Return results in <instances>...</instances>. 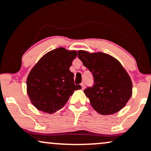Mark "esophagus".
I'll list each match as a JSON object with an SVG mask.
<instances>
[{"instance_id":"obj_1","label":"esophagus","mask_w":151,"mask_h":151,"mask_svg":"<svg viewBox=\"0 0 151 151\" xmlns=\"http://www.w3.org/2000/svg\"><path fill=\"white\" fill-rule=\"evenodd\" d=\"M81 87H82V90H84V89H85V83H84V82H82V83H81Z\"/></svg>"}]
</instances>
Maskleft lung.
I'll use <instances>...</instances> for the list:
<instances>
[{
	"instance_id": "obj_1",
	"label": "left lung",
	"mask_w": 151,
	"mask_h": 151,
	"mask_svg": "<svg viewBox=\"0 0 151 151\" xmlns=\"http://www.w3.org/2000/svg\"><path fill=\"white\" fill-rule=\"evenodd\" d=\"M78 58L94 78L93 86L84 90L92 107L102 115L122 110L132 94V82L121 63L102 52L91 53L80 50Z\"/></svg>"
}]
</instances>
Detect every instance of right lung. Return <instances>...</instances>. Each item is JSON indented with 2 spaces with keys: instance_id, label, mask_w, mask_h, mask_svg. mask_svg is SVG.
I'll use <instances>...</instances> for the list:
<instances>
[{
  "instance_id": "1",
  "label": "right lung",
  "mask_w": 151,
  "mask_h": 151,
  "mask_svg": "<svg viewBox=\"0 0 151 151\" xmlns=\"http://www.w3.org/2000/svg\"><path fill=\"white\" fill-rule=\"evenodd\" d=\"M76 50L62 47L45 53L33 66L27 79V92L30 101L39 111L53 114L64 106L74 90V74L69 70Z\"/></svg>"
}]
</instances>
